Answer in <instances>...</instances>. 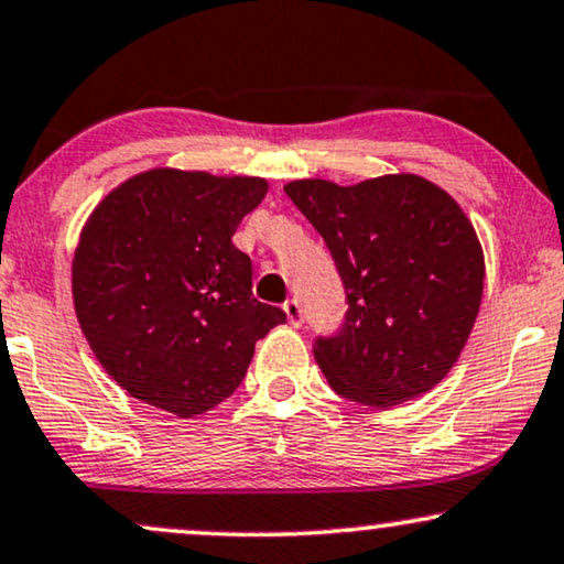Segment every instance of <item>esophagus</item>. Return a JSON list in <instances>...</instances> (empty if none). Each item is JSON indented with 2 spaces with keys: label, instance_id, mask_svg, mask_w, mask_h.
Returning <instances> with one entry per match:
<instances>
[{
  "label": "esophagus",
  "instance_id": "obj_1",
  "mask_svg": "<svg viewBox=\"0 0 564 564\" xmlns=\"http://www.w3.org/2000/svg\"><path fill=\"white\" fill-rule=\"evenodd\" d=\"M283 312H286L289 323L294 325V328H300V325L304 323V312H302V304L296 300H289L286 304H283Z\"/></svg>",
  "mask_w": 564,
  "mask_h": 564
}]
</instances>
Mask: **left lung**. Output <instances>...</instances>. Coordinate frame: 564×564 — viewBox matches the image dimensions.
<instances>
[{
  "label": "left lung",
  "mask_w": 564,
  "mask_h": 564,
  "mask_svg": "<svg viewBox=\"0 0 564 564\" xmlns=\"http://www.w3.org/2000/svg\"><path fill=\"white\" fill-rule=\"evenodd\" d=\"M283 188L328 243L347 289L341 330L312 347L330 389L393 406L444 381L476 325L486 278L484 247L454 196L415 173Z\"/></svg>",
  "instance_id": "left-lung-1"
}]
</instances>
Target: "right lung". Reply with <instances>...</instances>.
I'll return each instance as SVG.
<instances>
[{"mask_svg":"<svg viewBox=\"0 0 564 564\" xmlns=\"http://www.w3.org/2000/svg\"><path fill=\"white\" fill-rule=\"evenodd\" d=\"M268 194L257 175L152 167L80 228L73 307L99 365L139 402L194 417L239 389L254 344L286 312L252 296L234 234Z\"/></svg>","mask_w":564,"mask_h":564,"instance_id":"right-lung-1","label":"right lung"}]
</instances>
